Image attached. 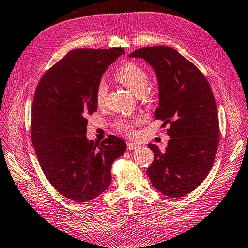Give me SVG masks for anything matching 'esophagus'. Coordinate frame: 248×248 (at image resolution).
Returning <instances> with one entry per match:
<instances>
[{"instance_id": "1", "label": "esophagus", "mask_w": 248, "mask_h": 248, "mask_svg": "<svg viewBox=\"0 0 248 248\" xmlns=\"http://www.w3.org/2000/svg\"><path fill=\"white\" fill-rule=\"evenodd\" d=\"M127 147H128L129 150H134V149L139 148V144H135L133 142H128L127 143Z\"/></svg>"}]
</instances>
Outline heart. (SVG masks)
I'll list each match as a JSON object with an SVG mask.
<instances>
[{"instance_id":"heart-1","label":"heart","mask_w":248,"mask_h":248,"mask_svg":"<svg viewBox=\"0 0 248 248\" xmlns=\"http://www.w3.org/2000/svg\"><path fill=\"white\" fill-rule=\"evenodd\" d=\"M115 79L128 88L135 95H142L148 85V74L142 66L133 62H127L121 65L115 73ZM106 95H108V86L104 80H100L95 88V102L99 106L105 103ZM142 121L140 117H133L131 119L118 120L116 124V129L120 133L128 137H132L134 134V124H140Z\"/></svg>"}]
</instances>
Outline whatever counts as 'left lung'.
I'll list each match as a JSON object with an SVG mask.
<instances>
[{
	"label": "left lung",
	"mask_w": 248,
	"mask_h": 248,
	"mask_svg": "<svg viewBox=\"0 0 248 248\" xmlns=\"http://www.w3.org/2000/svg\"><path fill=\"white\" fill-rule=\"evenodd\" d=\"M131 58H143L156 71L159 106L155 118L169 125L168 147L148 144L154 162L147 169L153 186L172 198L188 195L204 181L219 144L214 95L203 73L168 46L144 47Z\"/></svg>",
	"instance_id": "obj_1"
}]
</instances>
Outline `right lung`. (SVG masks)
Returning a JSON list of instances; mask_svg holds the SVG:
<instances>
[{"label":"right lung","mask_w":248,"mask_h":248,"mask_svg":"<svg viewBox=\"0 0 248 248\" xmlns=\"http://www.w3.org/2000/svg\"><path fill=\"white\" fill-rule=\"evenodd\" d=\"M123 48L74 49L45 72L34 93L31 138L48 182L75 202L99 197L111 182V164L125 152L123 140L109 135L96 144L86 138L95 113V88Z\"/></svg>","instance_id":"right-lung-1"}]
</instances>
